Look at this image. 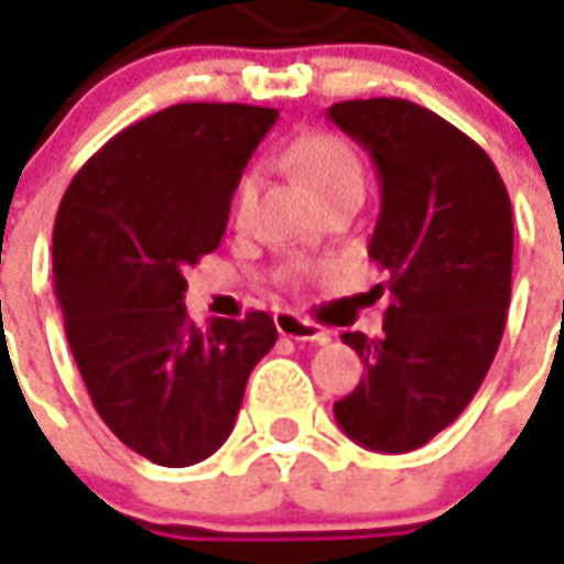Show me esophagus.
I'll return each instance as SVG.
<instances>
[{
    "mask_svg": "<svg viewBox=\"0 0 564 564\" xmlns=\"http://www.w3.org/2000/svg\"><path fill=\"white\" fill-rule=\"evenodd\" d=\"M274 326H278V333L286 338H295V341H314V345H323L329 333L317 326V323H311L308 317H299L293 311H278L274 314Z\"/></svg>",
    "mask_w": 564,
    "mask_h": 564,
    "instance_id": "obj_1",
    "label": "esophagus"
}]
</instances>
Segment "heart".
<instances>
[{
	"label": "heart",
	"instance_id": "obj_1",
	"mask_svg": "<svg viewBox=\"0 0 564 564\" xmlns=\"http://www.w3.org/2000/svg\"><path fill=\"white\" fill-rule=\"evenodd\" d=\"M290 171L317 195V200H329L341 192H364V164L357 152L341 137L329 131H305L295 137L286 149ZM259 176L256 171H243L231 192V223L247 226L253 216ZM302 278V265H290L281 271L283 283H295Z\"/></svg>",
	"mask_w": 564,
	"mask_h": 564
}]
</instances>
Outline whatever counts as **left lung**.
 <instances>
[{
	"label": "left lung",
	"instance_id": "obj_1",
	"mask_svg": "<svg viewBox=\"0 0 564 564\" xmlns=\"http://www.w3.org/2000/svg\"><path fill=\"white\" fill-rule=\"evenodd\" d=\"M326 116L372 155L381 214L369 259L388 274L384 336L345 333L366 376L333 412L354 443L412 452L458 419L498 354L510 308L513 210L486 149L400 97Z\"/></svg>",
	"mask_w": 564,
	"mask_h": 564
}]
</instances>
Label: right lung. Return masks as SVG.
<instances>
[{
  "label": "right lung",
  "instance_id": "add662e5",
  "mask_svg": "<svg viewBox=\"0 0 564 564\" xmlns=\"http://www.w3.org/2000/svg\"><path fill=\"white\" fill-rule=\"evenodd\" d=\"M274 121L265 106H167L90 155L54 219V293L90 403L161 467L226 443L278 341L265 311L195 326L183 302V271L219 247L235 183Z\"/></svg>",
  "mask_w": 564,
  "mask_h": 564
}]
</instances>
